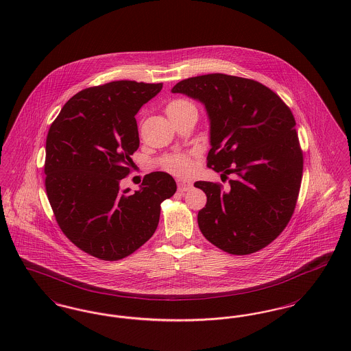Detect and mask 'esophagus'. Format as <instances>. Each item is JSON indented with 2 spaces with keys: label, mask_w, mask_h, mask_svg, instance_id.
Returning a JSON list of instances; mask_svg holds the SVG:
<instances>
[{
  "label": "esophagus",
  "mask_w": 351,
  "mask_h": 351,
  "mask_svg": "<svg viewBox=\"0 0 351 351\" xmlns=\"http://www.w3.org/2000/svg\"><path fill=\"white\" fill-rule=\"evenodd\" d=\"M176 183H178V189H179L180 192L189 191V189L193 186L191 182H186V180H183V179H178V180H176Z\"/></svg>",
  "instance_id": "1"
}]
</instances>
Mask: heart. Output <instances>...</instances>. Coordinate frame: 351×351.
Here are the masks:
<instances>
[{"label": "heart", "instance_id": "heart-1", "mask_svg": "<svg viewBox=\"0 0 351 351\" xmlns=\"http://www.w3.org/2000/svg\"><path fill=\"white\" fill-rule=\"evenodd\" d=\"M189 105L191 104L186 102V101H172V102L168 104L167 108H166V113H167L168 117H173L175 114H178L179 112H182ZM160 163H162V167L165 168L166 171L171 172V173H175V175H186L193 168L189 154H185V152L169 154L162 159Z\"/></svg>", "mask_w": 351, "mask_h": 351}]
</instances>
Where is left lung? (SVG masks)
Segmentation results:
<instances>
[{"instance_id": "1", "label": "left lung", "mask_w": 351, "mask_h": 351, "mask_svg": "<svg viewBox=\"0 0 351 351\" xmlns=\"http://www.w3.org/2000/svg\"><path fill=\"white\" fill-rule=\"evenodd\" d=\"M172 93L205 105L212 146L206 166L235 176L226 191L195 183L206 195L197 215L201 233L233 255L266 247L289 222L300 191L302 151L291 109L266 85L225 73L185 79Z\"/></svg>"}]
</instances>
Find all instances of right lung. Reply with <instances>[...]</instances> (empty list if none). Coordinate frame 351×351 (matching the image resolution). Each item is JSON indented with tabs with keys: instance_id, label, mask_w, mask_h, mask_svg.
<instances>
[{
	"instance_id": "add662e5",
	"label": "right lung",
	"mask_w": 351,
	"mask_h": 351,
	"mask_svg": "<svg viewBox=\"0 0 351 351\" xmlns=\"http://www.w3.org/2000/svg\"><path fill=\"white\" fill-rule=\"evenodd\" d=\"M163 84L119 80L90 86L66 102L46 139V192L62 232L84 252L118 261L155 233L160 204L176 183L151 172L129 193L119 183L139 147L135 114Z\"/></svg>"
}]
</instances>
